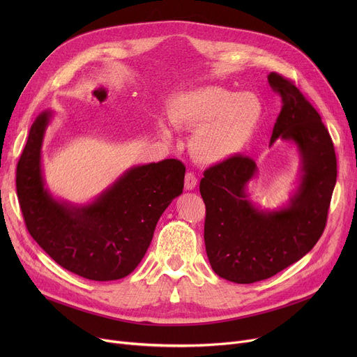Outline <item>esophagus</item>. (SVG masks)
I'll return each mask as SVG.
<instances>
[{
    "instance_id": "34e87169",
    "label": "esophagus",
    "mask_w": 357,
    "mask_h": 357,
    "mask_svg": "<svg viewBox=\"0 0 357 357\" xmlns=\"http://www.w3.org/2000/svg\"><path fill=\"white\" fill-rule=\"evenodd\" d=\"M197 183H198V181H197V178H195V175H194V174L188 172V174L185 175V190H186V191H192V190H195Z\"/></svg>"
}]
</instances>
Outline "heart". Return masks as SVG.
<instances>
[{
  "instance_id": "obj_1",
  "label": "heart",
  "mask_w": 357,
  "mask_h": 357,
  "mask_svg": "<svg viewBox=\"0 0 357 357\" xmlns=\"http://www.w3.org/2000/svg\"><path fill=\"white\" fill-rule=\"evenodd\" d=\"M169 119L178 127L195 130L190 147L199 163L218 165L250 144L265 119V104L252 91L204 85L175 96ZM162 133L167 135L165 127Z\"/></svg>"
}]
</instances>
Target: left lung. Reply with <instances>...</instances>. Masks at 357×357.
<instances>
[{
	"instance_id": "8db88e82",
	"label": "left lung",
	"mask_w": 357,
	"mask_h": 357,
	"mask_svg": "<svg viewBox=\"0 0 357 357\" xmlns=\"http://www.w3.org/2000/svg\"><path fill=\"white\" fill-rule=\"evenodd\" d=\"M282 107L271 146L278 140L296 147L301 160L298 183L282 207L261 208L252 199L257 166L234 156L204 172L199 192L207 208L205 250L213 271L234 284L268 279L304 257L321 237L337 178L328 130L299 89L269 73Z\"/></svg>"
}]
</instances>
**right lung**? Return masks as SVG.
Returning a JSON list of instances; mask_svg holds the SVG:
<instances>
[{
	"label": "right lung",
	"instance_id": "1",
	"mask_svg": "<svg viewBox=\"0 0 357 357\" xmlns=\"http://www.w3.org/2000/svg\"><path fill=\"white\" fill-rule=\"evenodd\" d=\"M53 109L30 127L17 165V195L31 237L54 261L91 280H116L133 272L156 224L182 194L185 166L176 159L127 169L91 202L56 198L46 186L42 147Z\"/></svg>",
	"mask_w": 357,
	"mask_h": 357
}]
</instances>
